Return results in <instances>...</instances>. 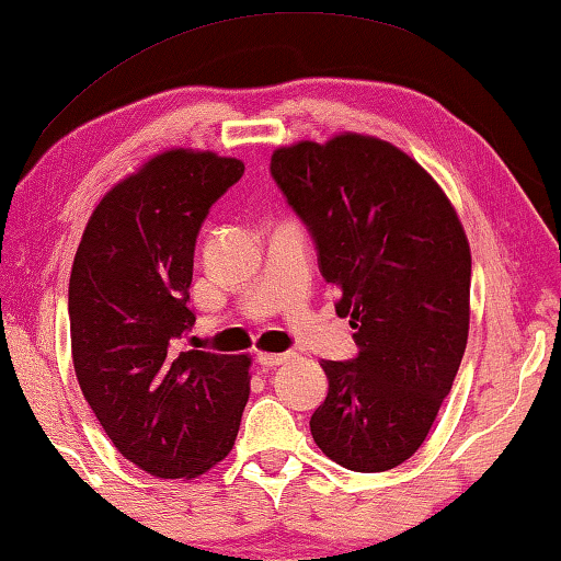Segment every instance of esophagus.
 Returning <instances> with one entry per match:
<instances>
[{"instance_id":"34e87169","label":"esophagus","mask_w":561,"mask_h":561,"mask_svg":"<svg viewBox=\"0 0 561 561\" xmlns=\"http://www.w3.org/2000/svg\"><path fill=\"white\" fill-rule=\"evenodd\" d=\"M293 358V353H257L255 356V360L261 366H268V368H273V366H280V364H286V360H290Z\"/></svg>"}]
</instances>
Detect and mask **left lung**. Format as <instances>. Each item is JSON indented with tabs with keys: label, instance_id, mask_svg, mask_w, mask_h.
Here are the masks:
<instances>
[{
	"label": "left lung",
	"instance_id": "8db88e82",
	"mask_svg": "<svg viewBox=\"0 0 561 561\" xmlns=\"http://www.w3.org/2000/svg\"><path fill=\"white\" fill-rule=\"evenodd\" d=\"M271 175L316 240L358 356L321 360L318 449L389 471L424 444L469 339L471 251L446 193L396 145L343 133L278 148Z\"/></svg>",
	"mask_w": 561,
	"mask_h": 561
}]
</instances>
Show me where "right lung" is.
<instances>
[{
  "label": "right lung",
  "mask_w": 561,
  "mask_h": 561,
  "mask_svg": "<svg viewBox=\"0 0 561 561\" xmlns=\"http://www.w3.org/2000/svg\"><path fill=\"white\" fill-rule=\"evenodd\" d=\"M245 165L210 150H165L92 210L70 275L80 389L115 449L160 479H195L226 459L251 396V358L175 351L195 238Z\"/></svg>",
  "instance_id": "1"
}]
</instances>
